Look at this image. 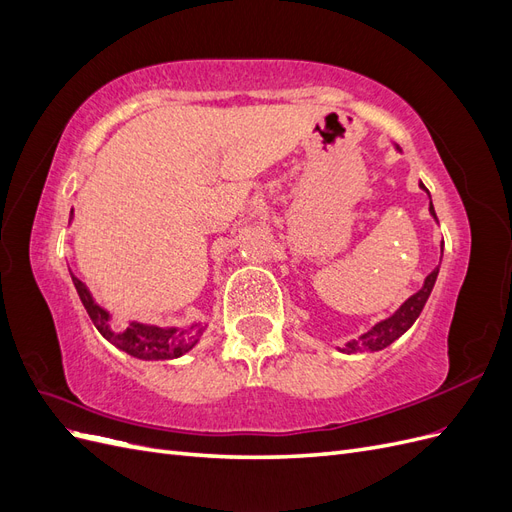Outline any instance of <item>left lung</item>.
<instances>
[{
	"label": "left lung",
	"instance_id": "8db88e82",
	"mask_svg": "<svg viewBox=\"0 0 512 512\" xmlns=\"http://www.w3.org/2000/svg\"><path fill=\"white\" fill-rule=\"evenodd\" d=\"M421 188L427 190L423 183H421ZM427 194H429V192H427ZM429 211H431L433 218H436V211H433V205H429ZM438 271H440V267L433 269V271L427 275V280H425L423 288L418 290L416 294H412V297H410L404 305H401L391 318H386V320L378 322L374 329L367 331V333L361 335L359 339H352V342H348L346 348H342V350H344V352H363V350L376 352V350H382V348H386L389 344H393L397 337L404 335V333L412 327L414 320H416L418 316H421L423 307H425V303H427V299H429V294H431V290H433V284H436Z\"/></svg>",
	"mask_w": 512,
	"mask_h": 512
}]
</instances>
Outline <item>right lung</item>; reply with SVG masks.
<instances>
[{"mask_svg":"<svg viewBox=\"0 0 512 512\" xmlns=\"http://www.w3.org/2000/svg\"><path fill=\"white\" fill-rule=\"evenodd\" d=\"M72 282L76 292H79L91 322L96 324V329L102 333V337H106L108 342L117 346L119 350L128 352L130 356H136V359H143V361L177 359V356L192 350L194 344L198 342L200 333H203V324L200 322L192 324L190 329H162V327H151V324L132 322L126 331H113L111 324H108V312L94 301L87 286L76 275H72Z\"/></svg>","mask_w":512,"mask_h":512,"instance_id":"right-lung-1","label":"right lung"}]
</instances>
